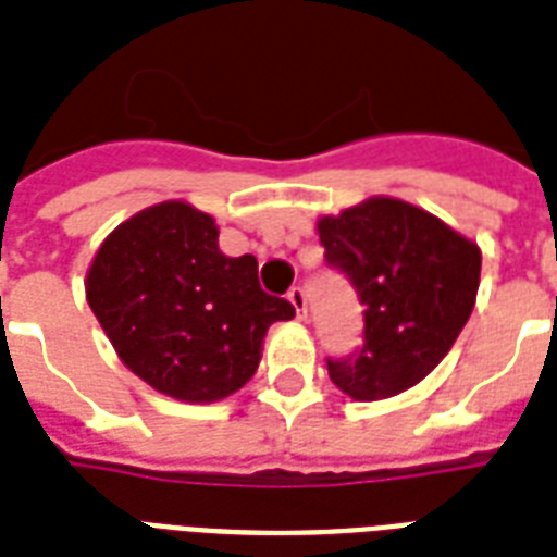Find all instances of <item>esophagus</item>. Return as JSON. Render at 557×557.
<instances>
[{"instance_id":"esophagus-1","label":"esophagus","mask_w":557,"mask_h":557,"mask_svg":"<svg viewBox=\"0 0 557 557\" xmlns=\"http://www.w3.org/2000/svg\"><path fill=\"white\" fill-rule=\"evenodd\" d=\"M288 304L295 306L297 318H306V292L300 286L288 288Z\"/></svg>"}]
</instances>
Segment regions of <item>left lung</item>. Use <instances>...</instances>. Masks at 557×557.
I'll return each mask as SVG.
<instances>
[{
    "mask_svg": "<svg viewBox=\"0 0 557 557\" xmlns=\"http://www.w3.org/2000/svg\"><path fill=\"white\" fill-rule=\"evenodd\" d=\"M318 234L326 265L347 274L364 306V344L326 358L332 384L358 401L419 384L471 318L480 248L428 210L384 196L323 216Z\"/></svg>",
    "mask_w": 557,
    "mask_h": 557,
    "instance_id": "8db88e82",
    "label": "left lung"
}]
</instances>
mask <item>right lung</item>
Here are the masks:
<instances>
[{
	"label": "right lung",
	"mask_w": 557,
	"mask_h": 557,
	"mask_svg": "<svg viewBox=\"0 0 557 557\" xmlns=\"http://www.w3.org/2000/svg\"><path fill=\"white\" fill-rule=\"evenodd\" d=\"M86 300L121 361L182 401L236 393L260 367L271 323L295 318L262 292L251 253L225 257L213 219L185 201L117 225L95 253Z\"/></svg>",
	"instance_id": "right-lung-1"
}]
</instances>
